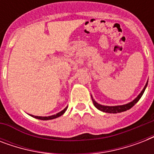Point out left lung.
Wrapping results in <instances>:
<instances>
[{
	"mask_svg": "<svg viewBox=\"0 0 154 154\" xmlns=\"http://www.w3.org/2000/svg\"><path fill=\"white\" fill-rule=\"evenodd\" d=\"M147 84H148V82L146 83L145 87H144V89H142V91L141 92V94H139L138 96L136 98L134 99V101H131V102L128 103V104H125V105H116V106H107V105H102L98 104L97 102L94 101V98H93V97L91 96L92 97V101H93V103H94V106L97 109L101 110L102 112H109V113H117V112H124V111H126V110L129 109H131L133 106H134L135 104H136L137 101L140 100V98L141 97V96L143 95L144 92L146 90V88L147 86Z\"/></svg>",
	"mask_w": 154,
	"mask_h": 154,
	"instance_id": "8db88e82",
	"label": "left lung"
}]
</instances>
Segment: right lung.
Returning <instances> with one entry per match:
<instances>
[{
    "label": "right lung",
    "mask_w": 154,
    "mask_h": 154,
    "mask_svg": "<svg viewBox=\"0 0 154 154\" xmlns=\"http://www.w3.org/2000/svg\"><path fill=\"white\" fill-rule=\"evenodd\" d=\"M67 108L68 107L65 108L62 111H60V112H58V113H57V114L52 115V116H49V117H38V116H33V115H30V116H32V117H35V118H37V119L45 120H45H52V119H54V118H57V117H59L60 116L64 114L65 111H66V109H67Z\"/></svg>",
    "instance_id": "add662e5"
}]
</instances>
